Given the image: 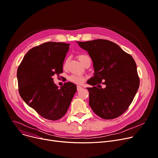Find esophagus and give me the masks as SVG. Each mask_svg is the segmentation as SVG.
<instances>
[{"label": "esophagus", "mask_w": 158, "mask_h": 158, "mask_svg": "<svg viewBox=\"0 0 158 158\" xmlns=\"http://www.w3.org/2000/svg\"><path fill=\"white\" fill-rule=\"evenodd\" d=\"M81 89H83V88H82L81 87H80V86H79V85H78V86H77V90H78V91L81 90Z\"/></svg>", "instance_id": "1"}]
</instances>
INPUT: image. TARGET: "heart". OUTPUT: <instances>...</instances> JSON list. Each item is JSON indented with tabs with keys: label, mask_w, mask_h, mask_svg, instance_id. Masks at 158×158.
Instances as JSON below:
<instances>
[{
	"label": "heart",
	"mask_w": 158,
	"mask_h": 158,
	"mask_svg": "<svg viewBox=\"0 0 158 158\" xmlns=\"http://www.w3.org/2000/svg\"><path fill=\"white\" fill-rule=\"evenodd\" d=\"M78 59L83 65L89 61L91 62V58L89 55L85 54H81L78 55ZM68 62H69V59H66L63 64L64 69H66L67 68ZM69 81H71V82L74 83L81 84L84 82L85 80V77L79 75H72L69 77Z\"/></svg>",
	"instance_id": "obj_1"
}]
</instances>
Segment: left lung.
Segmentation results:
<instances>
[{"instance_id":"obj_1","label":"left lung","mask_w":158,"mask_h":158,"mask_svg":"<svg viewBox=\"0 0 158 158\" xmlns=\"http://www.w3.org/2000/svg\"><path fill=\"white\" fill-rule=\"evenodd\" d=\"M77 43L89 52L93 61L94 75L87 81L94 86L87 88L92 110L106 119L121 116L128 110L139 87L134 59L110 40L98 39ZM101 84L105 87L102 88Z\"/></svg>"}]
</instances>
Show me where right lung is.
<instances>
[{"label": "right lung", "instance_id": "obj_1", "mask_svg": "<svg viewBox=\"0 0 158 158\" xmlns=\"http://www.w3.org/2000/svg\"><path fill=\"white\" fill-rule=\"evenodd\" d=\"M69 44L48 42L36 46L20 63L17 78L21 98L42 117L52 121L66 113L77 86L64 83L59 89L54 76L63 73V65Z\"/></svg>", "mask_w": 158, "mask_h": 158}]
</instances>
